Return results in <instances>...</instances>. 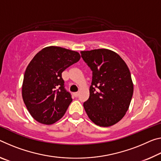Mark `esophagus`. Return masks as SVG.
Segmentation results:
<instances>
[{
    "label": "esophagus",
    "instance_id": "34e87169",
    "mask_svg": "<svg viewBox=\"0 0 161 161\" xmlns=\"http://www.w3.org/2000/svg\"><path fill=\"white\" fill-rule=\"evenodd\" d=\"M74 95H75V97H78L79 92H75V93H74Z\"/></svg>",
    "mask_w": 161,
    "mask_h": 161
}]
</instances>
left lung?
Segmentation results:
<instances>
[{
    "mask_svg": "<svg viewBox=\"0 0 161 161\" xmlns=\"http://www.w3.org/2000/svg\"><path fill=\"white\" fill-rule=\"evenodd\" d=\"M80 53L92 71L90 97L83 104L86 113L97 125H113L125 115L133 94L129 68L119 54L107 48Z\"/></svg>",
    "mask_w": 161,
    "mask_h": 161,
    "instance_id": "1",
    "label": "left lung"
}]
</instances>
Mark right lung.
<instances>
[{"label": "right lung", "instance_id": "right-lung-1", "mask_svg": "<svg viewBox=\"0 0 161 161\" xmlns=\"http://www.w3.org/2000/svg\"><path fill=\"white\" fill-rule=\"evenodd\" d=\"M80 58L75 51L51 46L32 58L25 71L22 97L35 120L52 125L64 116L72 99L64 89L62 73Z\"/></svg>", "mask_w": 161, "mask_h": 161}]
</instances>
